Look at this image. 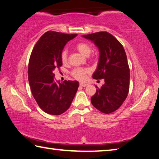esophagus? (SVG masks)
Returning a JSON list of instances; mask_svg holds the SVG:
<instances>
[{"instance_id": "1", "label": "esophagus", "mask_w": 159, "mask_h": 159, "mask_svg": "<svg viewBox=\"0 0 159 159\" xmlns=\"http://www.w3.org/2000/svg\"><path fill=\"white\" fill-rule=\"evenodd\" d=\"M80 85L82 86V87H85V86L88 85V84L86 83H80Z\"/></svg>"}]
</instances>
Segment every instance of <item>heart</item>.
<instances>
[{
	"instance_id": "1",
	"label": "heart",
	"mask_w": 159,
	"mask_h": 159,
	"mask_svg": "<svg viewBox=\"0 0 159 159\" xmlns=\"http://www.w3.org/2000/svg\"><path fill=\"white\" fill-rule=\"evenodd\" d=\"M76 49L79 51V52L82 54L83 55L88 57L90 55L91 52V46L90 44H88L86 42H80L77 43L76 45ZM67 57H68V53H67V50L64 49L61 54V59L63 63H66L67 61ZM88 71L87 69H84L82 68H77L75 69L73 71H72V76H73L75 79L78 80H82L85 79L86 74H88Z\"/></svg>"
}]
</instances>
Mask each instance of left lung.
Returning <instances> with one entry per match:
<instances>
[{"mask_svg": "<svg viewBox=\"0 0 159 159\" xmlns=\"http://www.w3.org/2000/svg\"><path fill=\"white\" fill-rule=\"evenodd\" d=\"M82 36L93 42L99 49V61L93 78L104 79V84L100 88L96 86L98 89L91 98V103L101 112L110 114L122 105L128 94L130 69L125 50L108 32Z\"/></svg>", "mask_w": 159, "mask_h": 159, "instance_id": "8db88e82", "label": "left lung"}]
</instances>
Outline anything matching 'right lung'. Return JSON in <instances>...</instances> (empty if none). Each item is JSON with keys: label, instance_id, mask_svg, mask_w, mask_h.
Returning a JSON list of instances; mask_svg holds the SVG:
<instances>
[{"label": "right lung", "instance_id": "obj_1", "mask_svg": "<svg viewBox=\"0 0 159 159\" xmlns=\"http://www.w3.org/2000/svg\"><path fill=\"white\" fill-rule=\"evenodd\" d=\"M76 34L52 31L45 32L32 50L29 62L28 79L35 100L43 111L60 115L68 109L78 90L76 80H55V69L62 65L61 54L66 43Z\"/></svg>", "mask_w": 159, "mask_h": 159}]
</instances>
